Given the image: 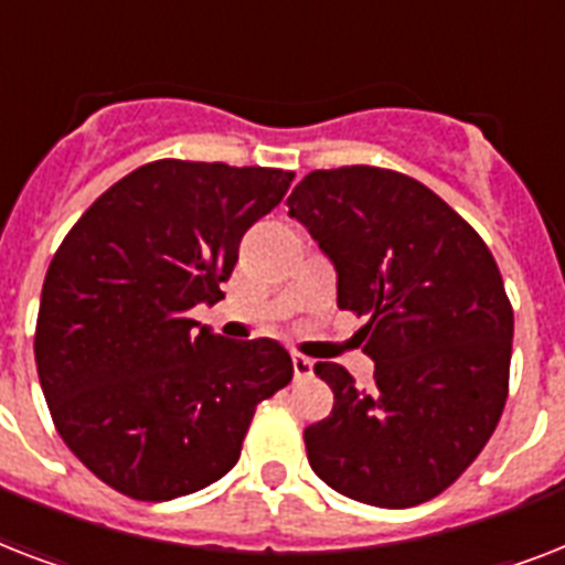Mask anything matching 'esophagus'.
I'll use <instances>...</instances> for the list:
<instances>
[{
	"mask_svg": "<svg viewBox=\"0 0 565 565\" xmlns=\"http://www.w3.org/2000/svg\"><path fill=\"white\" fill-rule=\"evenodd\" d=\"M292 375L296 377L313 375V361H310V358H305V354L292 352Z\"/></svg>",
	"mask_w": 565,
	"mask_h": 565,
	"instance_id": "obj_1",
	"label": "esophagus"
}]
</instances>
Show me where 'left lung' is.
<instances>
[{
  "label": "left lung",
  "instance_id": "obj_1",
  "mask_svg": "<svg viewBox=\"0 0 565 565\" xmlns=\"http://www.w3.org/2000/svg\"><path fill=\"white\" fill-rule=\"evenodd\" d=\"M337 269V305L370 317L375 384L317 363L334 407L305 428L310 469L363 504L413 508L481 455L508 402L513 308L478 231L402 172L340 167L287 199Z\"/></svg>",
  "mask_w": 565,
  "mask_h": 565
}]
</instances>
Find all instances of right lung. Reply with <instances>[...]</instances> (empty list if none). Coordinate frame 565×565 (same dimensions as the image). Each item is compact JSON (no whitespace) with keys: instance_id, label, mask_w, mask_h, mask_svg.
<instances>
[{"instance_id":"obj_1","label":"right lung","mask_w":565,"mask_h":565,"mask_svg":"<svg viewBox=\"0 0 565 565\" xmlns=\"http://www.w3.org/2000/svg\"><path fill=\"white\" fill-rule=\"evenodd\" d=\"M290 181L266 167L146 163L57 246L34 331L40 386L70 451L128 499L220 481L257 404L290 384L281 343H231L190 319L222 299L239 239Z\"/></svg>"}]
</instances>
